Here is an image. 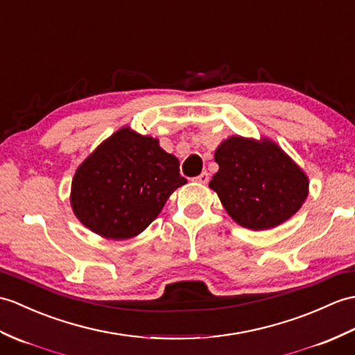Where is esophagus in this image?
Segmentation results:
<instances>
[{
    "label": "esophagus",
    "mask_w": 355,
    "mask_h": 355,
    "mask_svg": "<svg viewBox=\"0 0 355 355\" xmlns=\"http://www.w3.org/2000/svg\"><path fill=\"white\" fill-rule=\"evenodd\" d=\"M209 174H207V172H201V174L200 175H198V177H195V181H196V183H201V184H207L209 183Z\"/></svg>",
    "instance_id": "34e87169"
}]
</instances>
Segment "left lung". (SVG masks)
Wrapping results in <instances>:
<instances>
[{
    "instance_id": "obj_1",
    "label": "left lung",
    "mask_w": 355,
    "mask_h": 355,
    "mask_svg": "<svg viewBox=\"0 0 355 355\" xmlns=\"http://www.w3.org/2000/svg\"><path fill=\"white\" fill-rule=\"evenodd\" d=\"M210 181L227 213L248 230L274 228L292 218L309 195V178L269 139L232 136L215 151Z\"/></svg>"
}]
</instances>
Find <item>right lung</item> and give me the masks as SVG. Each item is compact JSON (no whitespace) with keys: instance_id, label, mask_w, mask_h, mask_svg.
Masks as SVG:
<instances>
[{"instance_id":"1","label":"right lung","mask_w":355,"mask_h":355,"mask_svg":"<svg viewBox=\"0 0 355 355\" xmlns=\"http://www.w3.org/2000/svg\"><path fill=\"white\" fill-rule=\"evenodd\" d=\"M183 184L175 155L162 150L157 139L123 127L80 164L71 205L90 232L123 241L142 233Z\"/></svg>"}]
</instances>
